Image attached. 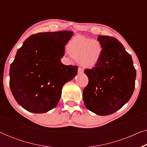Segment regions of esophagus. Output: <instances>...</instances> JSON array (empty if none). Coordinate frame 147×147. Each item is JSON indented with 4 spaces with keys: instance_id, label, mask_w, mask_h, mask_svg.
Instances as JSON below:
<instances>
[{
    "instance_id": "esophagus-1",
    "label": "esophagus",
    "mask_w": 147,
    "mask_h": 147,
    "mask_svg": "<svg viewBox=\"0 0 147 147\" xmlns=\"http://www.w3.org/2000/svg\"><path fill=\"white\" fill-rule=\"evenodd\" d=\"M78 73H79V74H83V73H84V70L82 69L81 67L78 68Z\"/></svg>"
}]
</instances>
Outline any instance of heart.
<instances>
[{"instance_id":"obj_1","label":"heart","mask_w":147,"mask_h":147,"mask_svg":"<svg viewBox=\"0 0 147 147\" xmlns=\"http://www.w3.org/2000/svg\"><path fill=\"white\" fill-rule=\"evenodd\" d=\"M69 57L79 61L82 66L93 68L101 58L103 48L99 41L82 35L74 37L67 45Z\"/></svg>"}]
</instances>
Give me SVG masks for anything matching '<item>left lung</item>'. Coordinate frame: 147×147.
<instances>
[{
	"label": "left lung",
	"mask_w": 147,
	"mask_h": 147,
	"mask_svg": "<svg viewBox=\"0 0 147 147\" xmlns=\"http://www.w3.org/2000/svg\"><path fill=\"white\" fill-rule=\"evenodd\" d=\"M103 48L101 58L84 73L89 82L83 91L88 110L100 116L111 114L127 103L135 86L136 69L132 57L116 38L98 35Z\"/></svg>",
	"instance_id": "8db88e82"
}]
</instances>
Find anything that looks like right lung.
<instances>
[{
    "label": "right lung",
    "mask_w": 147,
    "mask_h": 147,
    "mask_svg": "<svg viewBox=\"0 0 147 147\" xmlns=\"http://www.w3.org/2000/svg\"><path fill=\"white\" fill-rule=\"evenodd\" d=\"M70 31L39 33L28 37L10 67V88L20 106L45 113L57 106L64 84L77 75L78 66L61 61Z\"/></svg>",
    "instance_id": "right-lung-1"
}]
</instances>
